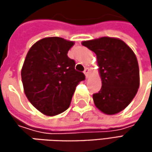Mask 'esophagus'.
I'll return each instance as SVG.
<instances>
[{"label": "esophagus", "mask_w": 152, "mask_h": 152, "mask_svg": "<svg viewBox=\"0 0 152 152\" xmlns=\"http://www.w3.org/2000/svg\"><path fill=\"white\" fill-rule=\"evenodd\" d=\"M83 73H84V75H85V76H86V78H88V77L90 76V69H89L88 68H85V69H84Z\"/></svg>", "instance_id": "1"}]
</instances>
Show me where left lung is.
Segmentation results:
<instances>
[{
  "mask_svg": "<svg viewBox=\"0 0 152 152\" xmlns=\"http://www.w3.org/2000/svg\"><path fill=\"white\" fill-rule=\"evenodd\" d=\"M97 55L102 87L92 99L96 107L108 115L116 114L130 104L140 85L135 53L117 38L101 37L83 41Z\"/></svg>",
  "mask_w": 152,
  "mask_h": 152,
  "instance_id": "8db88e82",
  "label": "left lung"
}]
</instances>
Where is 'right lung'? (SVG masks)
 <instances>
[{"label": "right lung", "mask_w": 152, "mask_h": 152, "mask_svg": "<svg viewBox=\"0 0 152 152\" xmlns=\"http://www.w3.org/2000/svg\"><path fill=\"white\" fill-rule=\"evenodd\" d=\"M75 42L59 37L37 41L25 57L21 76L24 93L36 109L55 116L70 105L76 85L85 79L75 69L76 62L68 57Z\"/></svg>", "instance_id": "right-lung-1"}]
</instances>
